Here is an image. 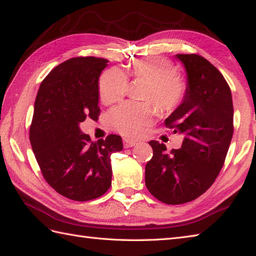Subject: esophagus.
Segmentation results:
<instances>
[{"instance_id": "esophagus-1", "label": "esophagus", "mask_w": 256, "mask_h": 256, "mask_svg": "<svg viewBox=\"0 0 256 256\" xmlns=\"http://www.w3.org/2000/svg\"><path fill=\"white\" fill-rule=\"evenodd\" d=\"M123 144H124V148H133V146L136 145L138 142H136V140H134L124 138V140H123Z\"/></svg>"}]
</instances>
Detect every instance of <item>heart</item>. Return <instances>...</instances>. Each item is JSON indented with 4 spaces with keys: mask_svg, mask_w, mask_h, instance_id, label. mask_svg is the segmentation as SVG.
I'll list each match as a JSON object with an SVG mask.
<instances>
[{
    "mask_svg": "<svg viewBox=\"0 0 256 256\" xmlns=\"http://www.w3.org/2000/svg\"><path fill=\"white\" fill-rule=\"evenodd\" d=\"M128 72L134 77L150 81L146 92L148 99H153L162 110L176 108L184 100L186 88L182 80L174 74V69L166 60L157 57L140 58L133 62ZM128 86V77L121 69L112 68L102 74L99 81L100 99L106 104L121 100ZM156 108L148 102H125L113 108L108 114V121L113 130L125 136L135 138L153 121Z\"/></svg>",
    "mask_w": 256,
    "mask_h": 256,
    "instance_id": "1",
    "label": "heart"
}]
</instances>
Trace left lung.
Returning a JSON list of instances; mask_svg holds the SVG:
<instances>
[{"instance_id": "obj_1", "label": "left lung", "mask_w": 256, "mask_h": 256, "mask_svg": "<svg viewBox=\"0 0 256 256\" xmlns=\"http://www.w3.org/2000/svg\"><path fill=\"white\" fill-rule=\"evenodd\" d=\"M184 64L187 86L184 100L165 120L174 133L184 135L182 148L167 153L156 140L145 166V184L167 204L194 200L219 175L233 135L230 86L214 64L198 55H176Z\"/></svg>"}]
</instances>
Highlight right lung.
<instances>
[{
    "mask_svg": "<svg viewBox=\"0 0 256 256\" xmlns=\"http://www.w3.org/2000/svg\"><path fill=\"white\" fill-rule=\"evenodd\" d=\"M106 62L96 57L69 59L48 74L35 100L30 140L36 160L46 182L76 201L108 192L111 154L123 150L118 135L91 142L79 128L86 118L99 116V78Z\"/></svg>",
    "mask_w": 256,
    "mask_h": 256,
    "instance_id": "add662e5",
    "label": "right lung"
}]
</instances>
